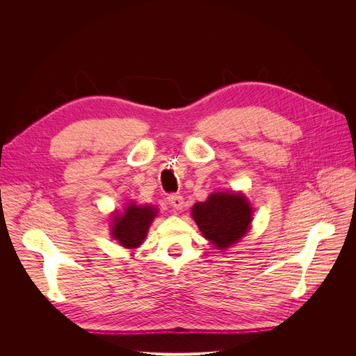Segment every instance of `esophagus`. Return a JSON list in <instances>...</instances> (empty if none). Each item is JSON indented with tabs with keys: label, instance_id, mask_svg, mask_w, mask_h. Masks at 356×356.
<instances>
[{
	"label": "esophagus",
	"instance_id": "obj_1",
	"mask_svg": "<svg viewBox=\"0 0 356 356\" xmlns=\"http://www.w3.org/2000/svg\"><path fill=\"white\" fill-rule=\"evenodd\" d=\"M169 204L174 209L179 211V209H182V207H184V199H182L181 195H170L169 196Z\"/></svg>",
	"mask_w": 356,
	"mask_h": 356
}]
</instances>
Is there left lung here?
Returning <instances> with one entry per match:
<instances>
[{
    "instance_id": "left-lung-1",
    "label": "left lung",
    "mask_w": 356,
    "mask_h": 356,
    "mask_svg": "<svg viewBox=\"0 0 356 356\" xmlns=\"http://www.w3.org/2000/svg\"><path fill=\"white\" fill-rule=\"evenodd\" d=\"M252 208L238 193H215L193 207L202 234L220 250L238 242L250 229Z\"/></svg>"
}]
</instances>
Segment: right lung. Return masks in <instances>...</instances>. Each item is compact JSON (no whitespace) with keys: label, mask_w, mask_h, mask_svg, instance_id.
<instances>
[{"label":"right lung","mask_w":356,"mask_h":356,"mask_svg":"<svg viewBox=\"0 0 356 356\" xmlns=\"http://www.w3.org/2000/svg\"><path fill=\"white\" fill-rule=\"evenodd\" d=\"M156 213V208L129 204L124 209V213L114 220L113 238L124 248H136L145 239L149 224H152Z\"/></svg>","instance_id":"add662e5"}]
</instances>
